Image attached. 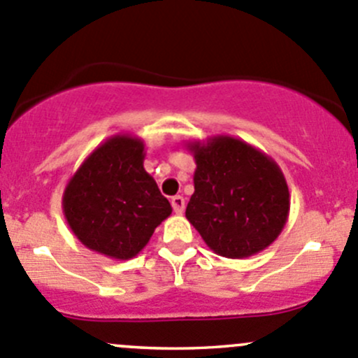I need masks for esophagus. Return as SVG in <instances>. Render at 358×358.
Wrapping results in <instances>:
<instances>
[{
  "label": "esophagus",
  "instance_id": "34e87169",
  "mask_svg": "<svg viewBox=\"0 0 358 358\" xmlns=\"http://www.w3.org/2000/svg\"><path fill=\"white\" fill-rule=\"evenodd\" d=\"M171 203H172V208H174L176 214H182L184 207H186V200H184L180 194H176V196H172Z\"/></svg>",
  "mask_w": 358,
  "mask_h": 358
}]
</instances>
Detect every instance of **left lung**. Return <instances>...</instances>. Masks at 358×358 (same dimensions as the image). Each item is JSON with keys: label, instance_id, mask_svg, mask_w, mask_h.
<instances>
[{"label": "left lung", "instance_id": "obj_1", "mask_svg": "<svg viewBox=\"0 0 358 358\" xmlns=\"http://www.w3.org/2000/svg\"><path fill=\"white\" fill-rule=\"evenodd\" d=\"M187 150L196 169L186 217L203 242L231 259L270 247L291 208L287 180L277 162L231 136L193 141Z\"/></svg>", "mask_w": 358, "mask_h": 358}]
</instances>
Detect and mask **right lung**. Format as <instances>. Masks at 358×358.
<instances>
[{
    "label": "right lung",
    "instance_id": "obj_1",
    "mask_svg": "<svg viewBox=\"0 0 358 358\" xmlns=\"http://www.w3.org/2000/svg\"><path fill=\"white\" fill-rule=\"evenodd\" d=\"M144 141L118 134L95 148L62 194L71 231L87 249L111 259H132L172 214L157 180L144 171Z\"/></svg>",
    "mask_w": 358,
    "mask_h": 358
}]
</instances>
